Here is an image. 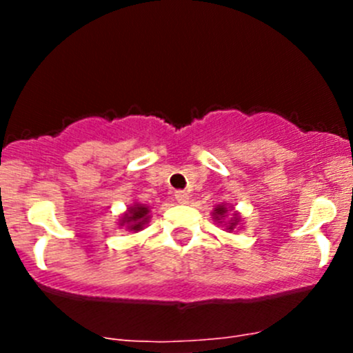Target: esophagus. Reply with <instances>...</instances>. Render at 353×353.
Listing matches in <instances>:
<instances>
[{
  "mask_svg": "<svg viewBox=\"0 0 353 353\" xmlns=\"http://www.w3.org/2000/svg\"><path fill=\"white\" fill-rule=\"evenodd\" d=\"M174 196H176L177 203H181V205H188V203H190V194H188L186 191H176Z\"/></svg>",
  "mask_w": 353,
  "mask_h": 353,
  "instance_id": "34e87169",
  "label": "esophagus"
}]
</instances>
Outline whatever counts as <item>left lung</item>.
Wrapping results in <instances>:
<instances>
[{
  "mask_svg": "<svg viewBox=\"0 0 353 353\" xmlns=\"http://www.w3.org/2000/svg\"><path fill=\"white\" fill-rule=\"evenodd\" d=\"M229 212H230V206H229V205H223V203H222V205H216L215 208H213L212 215H213V219L216 220V222L223 223V222L227 219V215H229ZM239 222H241V216L237 215L236 212H234V215L230 216V219H229L228 222H225L226 223L223 224V225H225L227 230H229V232H230V230L236 229L237 223H239Z\"/></svg>",
  "mask_w": 353,
  "mask_h": 353,
  "instance_id": "left-lung-1",
  "label": "left lung"
}]
</instances>
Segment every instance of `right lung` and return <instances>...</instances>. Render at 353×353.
I'll use <instances>...</instances> for the list:
<instances>
[{
  "label": "right lung",
  "instance_id": "add662e5",
  "mask_svg": "<svg viewBox=\"0 0 353 353\" xmlns=\"http://www.w3.org/2000/svg\"><path fill=\"white\" fill-rule=\"evenodd\" d=\"M150 208L147 205H140V203H134L131 205L126 212L123 213L119 220L121 227H126L130 232H138V230L143 229L147 225L148 219H150Z\"/></svg>",
  "mask_w": 353,
  "mask_h": 353
}]
</instances>
